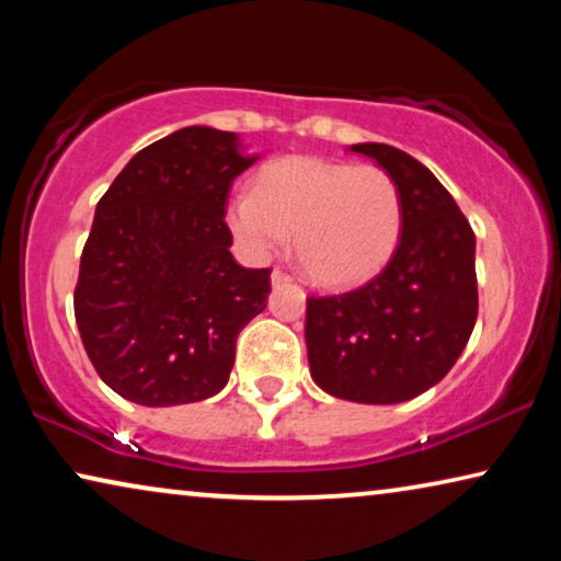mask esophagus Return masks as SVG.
Listing matches in <instances>:
<instances>
[{
	"mask_svg": "<svg viewBox=\"0 0 561 561\" xmlns=\"http://www.w3.org/2000/svg\"><path fill=\"white\" fill-rule=\"evenodd\" d=\"M288 280H290L288 273H283V271H273V273H271V283H273V286H280V283H288Z\"/></svg>",
	"mask_w": 561,
	"mask_h": 561,
	"instance_id": "34e87169",
	"label": "esophagus"
}]
</instances>
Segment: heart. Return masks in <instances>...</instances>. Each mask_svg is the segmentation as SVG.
<instances>
[{"instance_id": "1", "label": "heart", "mask_w": 561, "mask_h": 561, "mask_svg": "<svg viewBox=\"0 0 561 561\" xmlns=\"http://www.w3.org/2000/svg\"><path fill=\"white\" fill-rule=\"evenodd\" d=\"M227 225L252 257L275 255L296 234V257L309 280L350 288L393 257L403 206L382 168L290 158L257 175L255 194L229 198Z\"/></svg>"}]
</instances>
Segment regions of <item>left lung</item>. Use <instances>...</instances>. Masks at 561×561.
I'll list each match as a JSON object with an SVG mask.
<instances>
[{"instance_id": "8db88e82", "label": "left lung", "mask_w": 561, "mask_h": 561, "mask_svg": "<svg viewBox=\"0 0 561 561\" xmlns=\"http://www.w3.org/2000/svg\"><path fill=\"white\" fill-rule=\"evenodd\" d=\"M396 181L401 242L370 283L306 301L311 378L355 403H403L451 370L478 319L474 232L436 175L382 142L352 145Z\"/></svg>"}]
</instances>
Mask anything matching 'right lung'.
<instances>
[{
  "label": "right lung",
  "instance_id": "obj_1",
  "mask_svg": "<svg viewBox=\"0 0 561 561\" xmlns=\"http://www.w3.org/2000/svg\"><path fill=\"white\" fill-rule=\"evenodd\" d=\"M260 160L194 125L148 145L96 204L73 309L99 378L165 409L227 386L237 334L265 309L271 271L234 263L225 204Z\"/></svg>",
  "mask_w": 561,
  "mask_h": 561
}]
</instances>
